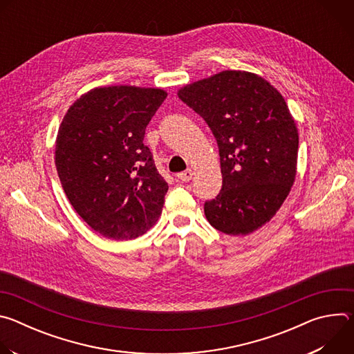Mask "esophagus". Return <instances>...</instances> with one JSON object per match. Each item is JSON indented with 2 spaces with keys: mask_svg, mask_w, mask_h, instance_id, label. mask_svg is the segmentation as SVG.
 <instances>
[{
  "mask_svg": "<svg viewBox=\"0 0 354 354\" xmlns=\"http://www.w3.org/2000/svg\"><path fill=\"white\" fill-rule=\"evenodd\" d=\"M192 176H193V171H192V169H187V171L180 172V174L176 175V178H178L179 180H182V182H189V180L192 179Z\"/></svg>",
  "mask_w": 354,
  "mask_h": 354,
  "instance_id": "34e87169",
  "label": "esophagus"
}]
</instances>
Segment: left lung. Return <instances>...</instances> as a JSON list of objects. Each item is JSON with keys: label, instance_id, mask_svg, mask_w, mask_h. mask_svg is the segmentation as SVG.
I'll return each instance as SVG.
<instances>
[{"label": "left lung", "instance_id": "1", "mask_svg": "<svg viewBox=\"0 0 354 354\" xmlns=\"http://www.w3.org/2000/svg\"><path fill=\"white\" fill-rule=\"evenodd\" d=\"M212 129L223 187L206 201L209 223L227 235H248L269 223L297 175L298 129L283 95L263 77L224 70L178 89Z\"/></svg>", "mask_w": 354, "mask_h": 354}]
</instances>
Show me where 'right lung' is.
Wrapping results in <instances>:
<instances>
[{"mask_svg":"<svg viewBox=\"0 0 354 354\" xmlns=\"http://www.w3.org/2000/svg\"><path fill=\"white\" fill-rule=\"evenodd\" d=\"M167 95L161 88L96 86L60 123L55 162L62 186L80 217L108 239H134L162 213L168 183L142 140Z\"/></svg>","mask_w":354,"mask_h":354,"instance_id":"1","label":"right lung"}]
</instances>
